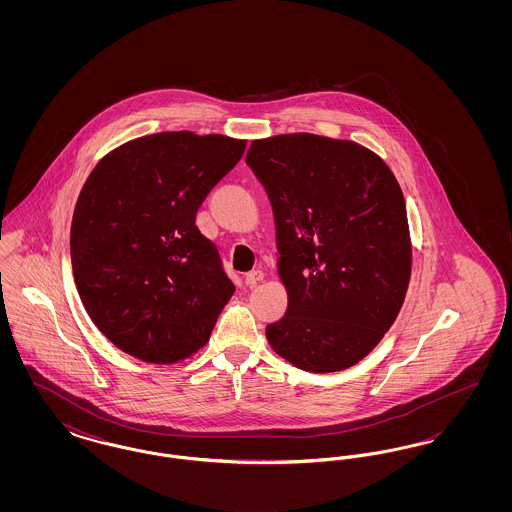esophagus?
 I'll use <instances>...</instances> for the list:
<instances>
[{"mask_svg":"<svg viewBox=\"0 0 512 512\" xmlns=\"http://www.w3.org/2000/svg\"><path fill=\"white\" fill-rule=\"evenodd\" d=\"M263 278H265V274H263L261 270H251V272H247V274H245V286L255 288Z\"/></svg>","mask_w":512,"mask_h":512,"instance_id":"esophagus-1","label":"esophagus"}]
</instances>
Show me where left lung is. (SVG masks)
Listing matches in <instances>:
<instances>
[{
    "label": "left lung",
    "instance_id": "8db88e82",
    "mask_svg": "<svg viewBox=\"0 0 512 512\" xmlns=\"http://www.w3.org/2000/svg\"><path fill=\"white\" fill-rule=\"evenodd\" d=\"M245 163L270 199L288 290L268 343L309 372L359 363L399 315L411 276L395 176L365 147L307 132L255 140Z\"/></svg>",
    "mask_w": 512,
    "mask_h": 512
}]
</instances>
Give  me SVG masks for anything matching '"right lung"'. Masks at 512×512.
Instances as JSON below:
<instances>
[{"label": "right lung", "instance_id": "obj_1", "mask_svg": "<svg viewBox=\"0 0 512 512\" xmlns=\"http://www.w3.org/2000/svg\"><path fill=\"white\" fill-rule=\"evenodd\" d=\"M244 140L161 132L105 155L78 195L71 263L84 309L121 351L174 363L203 347L234 284L195 226Z\"/></svg>", "mask_w": 512, "mask_h": 512}]
</instances>
